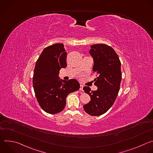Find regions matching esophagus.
<instances>
[{
	"label": "esophagus",
	"mask_w": 153,
	"mask_h": 153,
	"mask_svg": "<svg viewBox=\"0 0 153 153\" xmlns=\"http://www.w3.org/2000/svg\"><path fill=\"white\" fill-rule=\"evenodd\" d=\"M83 86L82 85H80V91H83Z\"/></svg>",
	"instance_id": "34e87169"
}]
</instances>
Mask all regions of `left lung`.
<instances>
[{
  "instance_id": "obj_1",
  "label": "left lung",
  "mask_w": 153,
  "mask_h": 153,
  "mask_svg": "<svg viewBox=\"0 0 153 153\" xmlns=\"http://www.w3.org/2000/svg\"><path fill=\"white\" fill-rule=\"evenodd\" d=\"M90 53L94 60L93 73L97 76L94 85L98 88L92 91L88 86L83 87L91 97L83 109L86 113L96 116L105 113L116 100L122 80L121 63L114 49L103 43L91 45Z\"/></svg>"
}]
</instances>
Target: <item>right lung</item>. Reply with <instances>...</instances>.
Listing matches in <instances>:
<instances>
[{"label": "right lung", "instance_id": "obj_1", "mask_svg": "<svg viewBox=\"0 0 153 153\" xmlns=\"http://www.w3.org/2000/svg\"><path fill=\"white\" fill-rule=\"evenodd\" d=\"M67 53L62 43H55L43 50L35 65L33 85L37 100L49 114L62 111L67 96L80 88L76 79L59 80V71L67 67Z\"/></svg>", "mask_w": 153, "mask_h": 153}]
</instances>
